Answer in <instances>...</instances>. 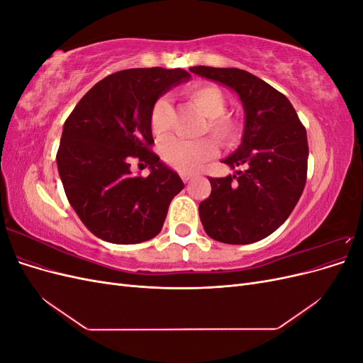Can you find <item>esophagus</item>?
Wrapping results in <instances>:
<instances>
[{
    "instance_id": "obj_1",
    "label": "esophagus",
    "mask_w": 363,
    "mask_h": 363,
    "mask_svg": "<svg viewBox=\"0 0 363 363\" xmlns=\"http://www.w3.org/2000/svg\"><path fill=\"white\" fill-rule=\"evenodd\" d=\"M180 177H182V180H183L184 183H188V182H191V180L195 177V175H194V174H189V172H182Z\"/></svg>"
}]
</instances>
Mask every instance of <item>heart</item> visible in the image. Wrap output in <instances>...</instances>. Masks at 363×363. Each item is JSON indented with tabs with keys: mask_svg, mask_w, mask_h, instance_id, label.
Segmentation results:
<instances>
[{
	"mask_svg": "<svg viewBox=\"0 0 363 363\" xmlns=\"http://www.w3.org/2000/svg\"><path fill=\"white\" fill-rule=\"evenodd\" d=\"M183 95L204 115L201 133H208L223 147L238 144L244 133V124L239 116L225 112L227 98L221 87L213 83L200 82L186 87ZM171 113L172 106L168 98H157L150 111V128L152 135L160 136L169 128ZM159 152L163 162L172 169L194 172L203 163L215 157L216 144L211 138L196 140L167 138L159 144Z\"/></svg>",
	"mask_w": 363,
	"mask_h": 363,
	"instance_id": "1",
	"label": "heart"
}]
</instances>
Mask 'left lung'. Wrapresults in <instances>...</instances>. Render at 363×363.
<instances>
[{"label": "left lung", "instance_id": "1", "mask_svg": "<svg viewBox=\"0 0 363 363\" xmlns=\"http://www.w3.org/2000/svg\"><path fill=\"white\" fill-rule=\"evenodd\" d=\"M191 72L232 87L245 111L242 144L223 160L245 169L208 179L212 192L200 203L201 224L219 242H257L286 221L303 194L309 157L306 128L288 98L256 75L211 67Z\"/></svg>", "mask_w": 363, "mask_h": 363}]
</instances>
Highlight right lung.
Instances as JSON below:
<instances>
[{"label":"right lung","instance_id":"obj_1","mask_svg":"<svg viewBox=\"0 0 363 363\" xmlns=\"http://www.w3.org/2000/svg\"><path fill=\"white\" fill-rule=\"evenodd\" d=\"M184 69L135 68L107 75L65 121L57 168L65 194L82 223L112 244H139L160 233L168 207L184 184L151 151L150 111ZM148 166L147 178L129 171Z\"/></svg>","mask_w":363,"mask_h":363}]
</instances>
